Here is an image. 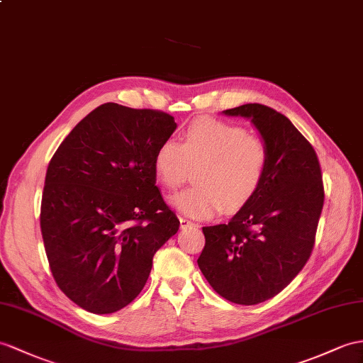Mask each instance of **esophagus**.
<instances>
[{"mask_svg": "<svg viewBox=\"0 0 363 363\" xmlns=\"http://www.w3.org/2000/svg\"><path fill=\"white\" fill-rule=\"evenodd\" d=\"M197 225L194 223V222H191V220H188V218H184V217H180V228L182 229H186V228H196Z\"/></svg>", "mask_w": 363, "mask_h": 363, "instance_id": "obj_1", "label": "esophagus"}]
</instances>
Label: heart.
<instances>
[{"label": "heart", "mask_w": 363, "mask_h": 363, "mask_svg": "<svg viewBox=\"0 0 363 363\" xmlns=\"http://www.w3.org/2000/svg\"><path fill=\"white\" fill-rule=\"evenodd\" d=\"M269 147L243 126L218 120H197L183 132L182 143L164 140L154 154V171L166 189L177 191L196 169L199 186L171 203L194 218H211L220 211L246 205L267 175Z\"/></svg>", "instance_id": "heart-1"}]
</instances>
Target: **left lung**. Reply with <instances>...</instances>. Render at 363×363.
Returning a JSON list of instances; mask_svg holds the SVG:
<instances>
[{
  "label": "left lung",
  "instance_id": "8db88e82",
  "mask_svg": "<svg viewBox=\"0 0 363 363\" xmlns=\"http://www.w3.org/2000/svg\"><path fill=\"white\" fill-rule=\"evenodd\" d=\"M223 112L252 121L269 147V164L257 194L228 223L203 228L197 263L217 294L257 305L286 288L313 252L322 171L314 147L284 113L259 103Z\"/></svg>",
  "mask_w": 363,
  "mask_h": 363
}]
</instances>
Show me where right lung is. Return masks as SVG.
Segmentation results:
<instances>
[{
    "label": "right lung",
    "instance_id": "right-lung-1",
    "mask_svg": "<svg viewBox=\"0 0 363 363\" xmlns=\"http://www.w3.org/2000/svg\"><path fill=\"white\" fill-rule=\"evenodd\" d=\"M169 113L104 103L70 130L48 166L40 225L58 288L111 314L145 288L154 254L180 222L155 186L154 154Z\"/></svg>",
    "mask_w": 363,
    "mask_h": 363
}]
</instances>
